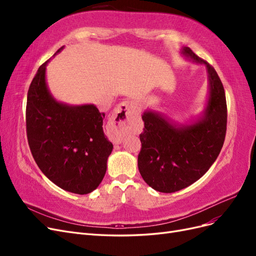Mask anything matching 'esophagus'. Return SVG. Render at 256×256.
Wrapping results in <instances>:
<instances>
[{"instance_id":"34e87169","label":"esophagus","mask_w":256,"mask_h":256,"mask_svg":"<svg viewBox=\"0 0 256 256\" xmlns=\"http://www.w3.org/2000/svg\"><path fill=\"white\" fill-rule=\"evenodd\" d=\"M131 115H132V108H131L130 102H122L114 109L109 126H108L109 138L113 143L120 144L122 142Z\"/></svg>"}]
</instances>
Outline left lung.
Wrapping results in <instances>:
<instances>
[{
  "mask_svg": "<svg viewBox=\"0 0 256 256\" xmlns=\"http://www.w3.org/2000/svg\"><path fill=\"white\" fill-rule=\"evenodd\" d=\"M182 53L206 65L210 92L204 118L192 125L177 128L157 113L142 115L138 171L150 187L164 193L180 191L200 180L219 156L226 134V98L218 74L190 48L184 47Z\"/></svg>",
  "mask_w": 256,
  "mask_h": 256,
  "instance_id": "1",
  "label": "left lung"
}]
</instances>
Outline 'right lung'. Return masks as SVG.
I'll use <instances>...</instances> for the list:
<instances>
[{"mask_svg":"<svg viewBox=\"0 0 256 256\" xmlns=\"http://www.w3.org/2000/svg\"><path fill=\"white\" fill-rule=\"evenodd\" d=\"M48 62L38 68L28 92L26 122L30 150L38 168L52 182L66 191L88 194L104 180L113 150L104 134V113L94 104L72 106L56 102L46 84Z\"/></svg>","mask_w":256,"mask_h":256,"instance_id":"1","label":"right lung"}]
</instances>
